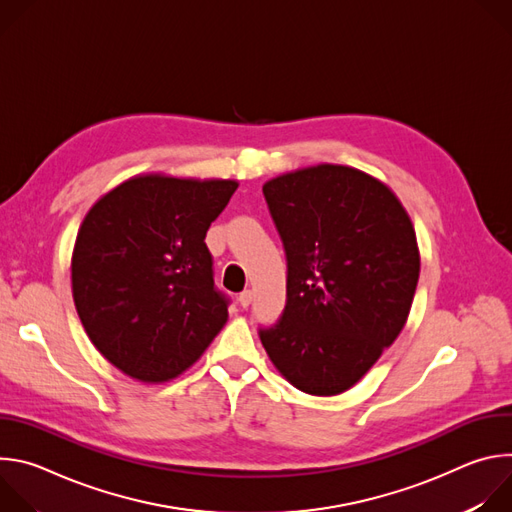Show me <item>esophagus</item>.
<instances>
[{
	"label": "esophagus",
	"instance_id": "34e87169",
	"mask_svg": "<svg viewBox=\"0 0 512 512\" xmlns=\"http://www.w3.org/2000/svg\"><path fill=\"white\" fill-rule=\"evenodd\" d=\"M239 304L243 306V308H249V304L253 302V291L251 289H245V291H241V294H239Z\"/></svg>",
	"mask_w": 512,
	"mask_h": 512
}]
</instances>
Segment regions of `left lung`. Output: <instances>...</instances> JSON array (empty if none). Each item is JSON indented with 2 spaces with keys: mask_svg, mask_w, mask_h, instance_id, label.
<instances>
[{
  "mask_svg": "<svg viewBox=\"0 0 512 512\" xmlns=\"http://www.w3.org/2000/svg\"><path fill=\"white\" fill-rule=\"evenodd\" d=\"M287 259V300L259 338L296 389L330 397L403 330L419 279L411 218L377 178L320 164L263 186Z\"/></svg>",
  "mask_w": 512,
  "mask_h": 512,
  "instance_id": "8db88e82",
  "label": "left lung"
}]
</instances>
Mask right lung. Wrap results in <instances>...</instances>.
Here are the masks:
<instances>
[{"mask_svg":"<svg viewBox=\"0 0 512 512\" xmlns=\"http://www.w3.org/2000/svg\"><path fill=\"white\" fill-rule=\"evenodd\" d=\"M235 180L135 176L93 204L72 251V298L95 348L131 379L162 383L229 318L204 243Z\"/></svg>","mask_w":512,"mask_h":512,"instance_id":"right-lung-1","label":"right lung"}]
</instances>
